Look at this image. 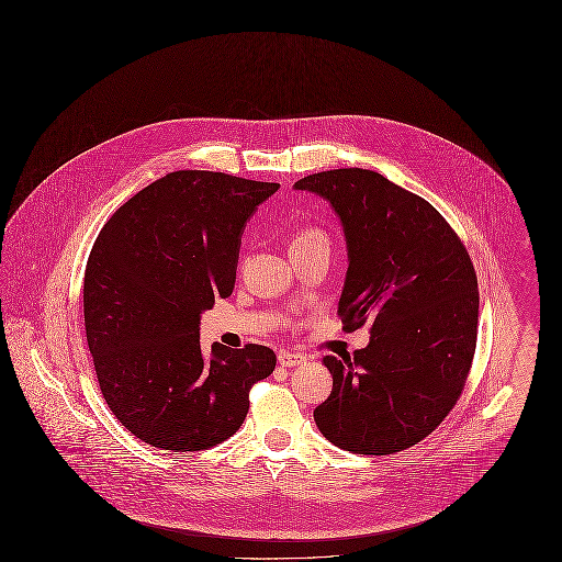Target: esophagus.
<instances>
[{"label":"esophagus","instance_id":"esophagus-1","mask_svg":"<svg viewBox=\"0 0 562 562\" xmlns=\"http://www.w3.org/2000/svg\"><path fill=\"white\" fill-rule=\"evenodd\" d=\"M307 358L303 356V353H299V351H289V349H282L280 353H278V362L282 364V367H299V364H303Z\"/></svg>","mask_w":562,"mask_h":562}]
</instances>
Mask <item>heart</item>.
<instances>
[{"label": "heart", "mask_w": 562, "mask_h": 562, "mask_svg": "<svg viewBox=\"0 0 562 562\" xmlns=\"http://www.w3.org/2000/svg\"><path fill=\"white\" fill-rule=\"evenodd\" d=\"M328 238L318 227H301L296 229L291 238V252L299 248H310V246H326Z\"/></svg>", "instance_id": "1"}]
</instances>
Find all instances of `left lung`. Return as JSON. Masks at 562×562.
Returning <instances> with one entry per match:
<instances>
[{
  "instance_id": "left-lung-1",
  "label": "left lung",
  "mask_w": 562,
  "mask_h": 562,
  "mask_svg": "<svg viewBox=\"0 0 562 562\" xmlns=\"http://www.w3.org/2000/svg\"><path fill=\"white\" fill-rule=\"evenodd\" d=\"M296 189L326 198L348 240L339 299L346 330L371 326L353 356H326L333 392L314 411L335 447L392 454L422 442L453 411L479 335V278L428 200L367 168L310 175Z\"/></svg>"
}]
</instances>
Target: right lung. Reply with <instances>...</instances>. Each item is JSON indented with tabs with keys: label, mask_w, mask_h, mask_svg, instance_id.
<instances>
[{
	"label": "right lung",
	"mask_w": 562,
	"mask_h": 562,
	"mask_svg": "<svg viewBox=\"0 0 562 562\" xmlns=\"http://www.w3.org/2000/svg\"><path fill=\"white\" fill-rule=\"evenodd\" d=\"M278 183L168 172L109 216L83 271V324L111 413L143 442L193 453L240 429L276 353L200 348V314L229 296L240 238Z\"/></svg>",
	"instance_id": "1"
}]
</instances>
